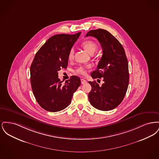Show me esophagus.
I'll use <instances>...</instances> for the list:
<instances>
[{"label":"esophagus","mask_w":159,"mask_h":159,"mask_svg":"<svg viewBox=\"0 0 159 159\" xmlns=\"http://www.w3.org/2000/svg\"><path fill=\"white\" fill-rule=\"evenodd\" d=\"M87 83V81H86V80H84V79H81V83H82V84H85V83Z\"/></svg>","instance_id":"obj_1"}]
</instances>
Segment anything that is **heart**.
I'll return each mask as SVG.
<instances>
[{"label":"heart","mask_w":159,"mask_h":159,"mask_svg":"<svg viewBox=\"0 0 159 159\" xmlns=\"http://www.w3.org/2000/svg\"><path fill=\"white\" fill-rule=\"evenodd\" d=\"M81 46L83 49L90 55H93L98 49L97 44L95 42L91 40H86L83 42L82 43ZM73 56H74V50L73 49H71L68 53V60H71L73 58ZM75 73L77 74L85 75L87 73V67L80 66L76 69Z\"/></svg>","instance_id":"obj_1"}]
</instances>
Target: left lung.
Here are the masks:
<instances>
[{"label":"left lung","instance_id":"8db88e82","mask_svg":"<svg viewBox=\"0 0 159 159\" xmlns=\"http://www.w3.org/2000/svg\"><path fill=\"white\" fill-rule=\"evenodd\" d=\"M86 36L97 38L103 52L97 70L91 76L93 79L102 78L104 83L99 86L95 81L89 82L92 86L89 102L99 110H113L121 103L128 87V62L125 50L118 40L106 30H92Z\"/></svg>","mask_w":159,"mask_h":159}]
</instances>
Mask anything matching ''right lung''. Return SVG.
Returning <instances> with one entry per match:
<instances>
[{
	"instance_id": "right-lung-1",
	"label": "right lung",
	"mask_w": 159,
	"mask_h": 159,
	"mask_svg": "<svg viewBox=\"0 0 159 159\" xmlns=\"http://www.w3.org/2000/svg\"><path fill=\"white\" fill-rule=\"evenodd\" d=\"M81 32L59 34L49 38L36 53L30 66V82L34 96L46 111L57 112L67 107L81 84L76 76L62 83L58 79L61 68H67L68 53Z\"/></svg>"
}]
</instances>
